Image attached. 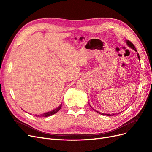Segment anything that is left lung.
I'll return each instance as SVG.
<instances>
[{
    "label": "left lung",
    "mask_w": 152,
    "mask_h": 152,
    "mask_svg": "<svg viewBox=\"0 0 152 152\" xmlns=\"http://www.w3.org/2000/svg\"><path fill=\"white\" fill-rule=\"evenodd\" d=\"M126 43H127V45L129 47H130L131 48H132V49H134L135 51H136L137 52V50H136V48H135V46L134 45H133V44L131 42V41H129V40H126ZM137 57H138V59H139V60H140V55H139V54L138 53H137ZM95 111L97 112V113H99V114H102V115H107V116H113V115H115V113H113V114H108V113H100V112H98V111H96V110H95Z\"/></svg>",
    "instance_id": "8db88e82"
}]
</instances>
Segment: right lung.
I'll return each instance as SVG.
<instances>
[{
	"label": "right lung",
	"mask_w": 152,
	"mask_h": 152,
	"mask_svg": "<svg viewBox=\"0 0 152 152\" xmlns=\"http://www.w3.org/2000/svg\"><path fill=\"white\" fill-rule=\"evenodd\" d=\"M61 107H62V103L59 106V107H58L57 108L52 110V111H50V112L44 113H42V114H40V115H35V116L36 117H49V116L53 115L57 113L59 111V110L61 109Z\"/></svg>",
	"instance_id": "add662e5"
}]
</instances>
